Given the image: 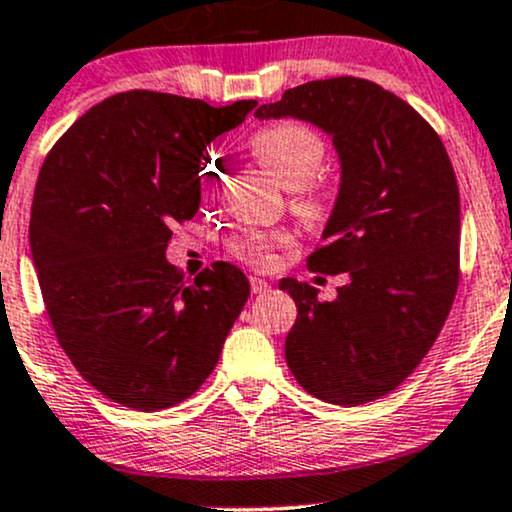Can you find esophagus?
I'll return each instance as SVG.
<instances>
[{"mask_svg":"<svg viewBox=\"0 0 512 512\" xmlns=\"http://www.w3.org/2000/svg\"><path fill=\"white\" fill-rule=\"evenodd\" d=\"M269 289V284L264 279H260V276H250V291L252 293H264Z\"/></svg>","mask_w":512,"mask_h":512,"instance_id":"esophagus-1","label":"esophagus"}]
</instances>
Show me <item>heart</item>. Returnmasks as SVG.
I'll list each match as a JSON object with an SVG mask.
<instances>
[{"label": "heart", "instance_id": "obj_1", "mask_svg": "<svg viewBox=\"0 0 512 512\" xmlns=\"http://www.w3.org/2000/svg\"><path fill=\"white\" fill-rule=\"evenodd\" d=\"M250 154L262 163L269 173L284 187L291 190V207L305 221L320 223L330 216L334 197L322 182L313 180L327 156V144L315 129L298 125V122H281V125L264 127L250 139ZM216 170L207 168L202 173L204 190H214ZM291 243V233L281 228H243L228 238V250L240 262L250 267H269L276 248H286Z\"/></svg>", "mask_w": 512, "mask_h": 512}]
</instances>
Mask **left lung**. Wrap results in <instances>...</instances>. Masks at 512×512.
Segmentation results:
<instances>
[{
    "instance_id": "obj_1",
    "label": "left lung",
    "mask_w": 512,
    "mask_h": 512,
    "mask_svg": "<svg viewBox=\"0 0 512 512\" xmlns=\"http://www.w3.org/2000/svg\"><path fill=\"white\" fill-rule=\"evenodd\" d=\"M255 115L313 122L342 161L325 243L308 267L349 281L334 301H317L305 281H279L298 308L286 363L322 402H373L424 361L455 301L460 190L448 151L409 103L358 76L289 88Z\"/></svg>"
}]
</instances>
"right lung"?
I'll return each mask as SVG.
<instances>
[{
    "instance_id": "obj_1",
    "label": "right lung",
    "mask_w": 512,
    "mask_h": 512,
    "mask_svg": "<svg viewBox=\"0 0 512 512\" xmlns=\"http://www.w3.org/2000/svg\"><path fill=\"white\" fill-rule=\"evenodd\" d=\"M255 105L115 93L45 156L28 231L45 310L81 378L122 407L195 395L248 301L236 264L214 262L185 284L166 248L173 223L202 202L204 149Z\"/></svg>"
}]
</instances>
